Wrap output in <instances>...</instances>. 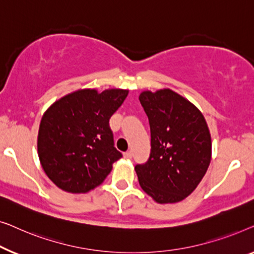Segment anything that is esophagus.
Wrapping results in <instances>:
<instances>
[{"mask_svg": "<svg viewBox=\"0 0 254 254\" xmlns=\"http://www.w3.org/2000/svg\"><path fill=\"white\" fill-rule=\"evenodd\" d=\"M124 158L131 159V158H132V152H131V151H127V152L124 153Z\"/></svg>", "mask_w": 254, "mask_h": 254, "instance_id": "34e87169", "label": "esophagus"}]
</instances>
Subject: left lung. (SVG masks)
Segmentation results:
<instances>
[{
  "label": "left lung",
  "instance_id": "obj_1",
  "mask_svg": "<svg viewBox=\"0 0 254 254\" xmlns=\"http://www.w3.org/2000/svg\"><path fill=\"white\" fill-rule=\"evenodd\" d=\"M151 127V154L134 167L139 184L159 203L190 195L205 176L212 140L205 117L194 105L164 88L139 95Z\"/></svg>",
  "mask_w": 254,
  "mask_h": 254
}]
</instances>
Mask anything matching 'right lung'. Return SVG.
<instances>
[{"instance_id":"1","label":"right lung","mask_w":254,"mask_h":254,"mask_svg":"<svg viewBox=\"0 0 254 254\" xmlns=\"http://www.w3.org/2000/svg\"><path fill=\"white\" fill-rule=\"evenodd\" d=\"M127 90H78L49 107L38 133L42 169L61 190L86 193L105 181L122 158L114 146L109 119Z\"/></svg>"}]
</instances>
